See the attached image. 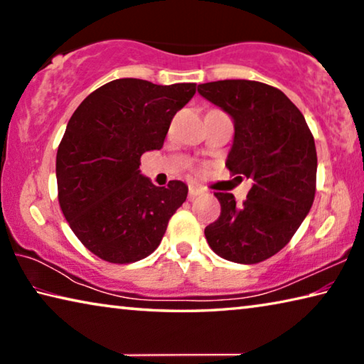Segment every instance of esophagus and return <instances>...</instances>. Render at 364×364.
<instances>
[{"label":"esophagus","mask_w":364,"mask_h":364,"mask_svg":"<svg viewBox=\"0 0 364 364\" xmlns=\"http://www.w3.org/2000/svg\"><path fill=\"white\" fill-rule=\"evenodd\" d=\"M204 194V191L197 186H189V199H196L197 196H202Z\"/></svg>","instance_id":"1"}]
</instances>
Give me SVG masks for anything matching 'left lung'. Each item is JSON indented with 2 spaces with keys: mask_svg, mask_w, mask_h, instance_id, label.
Returning <instances> with one entry per match:
<instances>
[{
  "mask_svg": "<svg viewBox=\"0 0 364 364\" xmlns=\"http://www.w3.org/2000/svg\"><path fill=\"white\" fill-rule=\"evenodd\" d=\"M197 91L232 117L226 167L254 181L241 204L232 194L215 193L221 213L205 228L207 242L225 260L260 263L287 245L313 205L315 139L297 106L274 86L220 80Z\"/></svg>",
  "mask_w": 364,
  "mask_h": 364,
  "instance_id": "obj_1",
  "label": "left lung"
}]
</instances>
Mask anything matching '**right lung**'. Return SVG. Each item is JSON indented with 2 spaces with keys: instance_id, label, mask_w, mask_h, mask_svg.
<instances>
[{
  "instance_id": "right-lung-1",
  "label": "right lung",
  "mask_w": 364,
  "mask_h": 364,
  "mask_svg": "<svg viewBox=\"0 0 364 364\" xmlns=\"http://www.w3.org/2000/svg\"><path fill=\"white\" fill-rule=\"evenodd\" d=\"M196 83L119 78L80 104L58 147L60 210L86 249L109 263L143 260L159 247L188 186L159 188L139 173L141 156L160 149Z\"/></svg>"
}]
</instances>
